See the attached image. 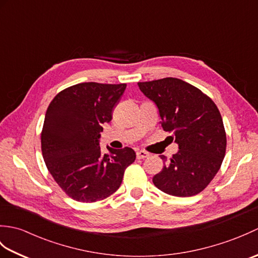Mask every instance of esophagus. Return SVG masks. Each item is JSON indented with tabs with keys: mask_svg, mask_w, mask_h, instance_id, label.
<instances>
[{
	"mask_svg": "<svg viewBox=\"0 0 258 258\" xmlns=\"http://www.w3.org/2000/svg\"><path fill=\"white\" fill-rule=\"evenodd\" d=\"M149 156H150V154L145 151H138V152H136V157H138L139 160H144V158L149 157Z\"/></svg>",
	"mask_w": 258,
	"mask_h": 258,
	"instance_id": "1",
	"label": "esophagus"
}]
</instances>
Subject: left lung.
Segmentation results:
<instances>
[{"instance_id":"left-lung-1","label":"left lung","mask_w":258,"mask_h":258,"mask_svg":"<svg viewBox=\"0 0 258 258\" xmlns=\"http://www.w3.org/2000/svg\"><path fill=\"white\" fill-rule=\"evenodd\" d=\"M140 90L156 104L162 127L178 144L162 171L153 177L158 189L188 197L212 182L226 152V133L221 113L211 97L186 82L165 78L139 82ZM165 162L166 158L161 156Z\"/></svg>"}]
</instances>
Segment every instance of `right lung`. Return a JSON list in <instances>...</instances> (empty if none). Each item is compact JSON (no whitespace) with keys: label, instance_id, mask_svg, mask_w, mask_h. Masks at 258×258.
Instances as JSON below:
<instances>
[{"label":"right lung","instance_id":"1","mask_svg":"<svg viewBox=\"0 0 258 258\" xmlns=\"http://www.w3.org/2000/svg\"><path fill=\"white\" fill-rule=\"evenodd\" d=\"M126 84L80 83L61 91L47 107L41 133L42 155L52 177L71 199L94 203L122 184L135 161L131 147L102 154L98 139L111 122Z\"/></svg>","mask_w":258,"mask_h":258}]
</instances>
